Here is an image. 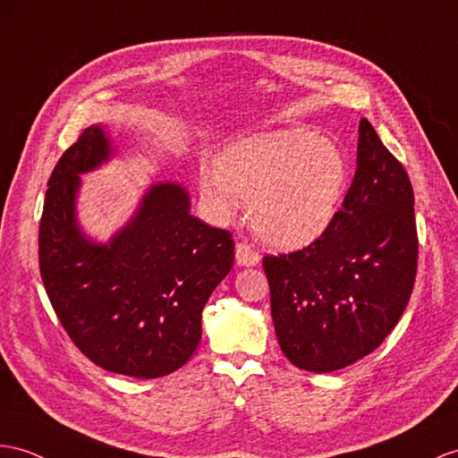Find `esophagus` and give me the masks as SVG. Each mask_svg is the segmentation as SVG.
Masks as SVG:
<instances>
[{
  "label": "esophagus",
  "instance_id": "obj_1",
  "mask_svg": "<svg viewBox=\"0 0 458 458\" xmlns=\"http://www.w3.org/2000/svg\"><path fill=\"white\" fill-rule=\"evenodd\" d=\"M235 260L239 266H256L260 262V254L256 252L250 244L247 242H239L237 249H235Z\"/></svg>",
  "mask_w": 458,
  "mask_h": 458
}]
</instances>
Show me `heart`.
<instances>
[{"label": "heart", "mask_w": 458, "mask_h": 458, "mask_svg": "<svg viewBox=\"0 0 458 458\" xmlns=\"http://www.w3.org/2000/svg\"><path fill=\"white\" fill-rule=\"evenodd\" d=\"M348 161L328 138L280 130L231 145L199 173V192L219 217H233L249 199L256 235L272 247L295 249L325 233L340 208Z\"/></svg>", "instance_id": "1"}]
</instances>
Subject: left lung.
<instances>
[{
    "instance_id": "left-lung-1",
    "label": "left lung",
    "mask_w": 458,
    "mask_h": 458,
    "mask_svg": "<svg viewBox=\"0 0 458 458\" xmlns=\"http://www.w3.org/2000/svg\"><path fill=\"white\" fill-rule=\"evenodd\" d=\"M262 264L277 342L299 369H344L396 327L416 282L414 191L365 118L358 169L330 227L309 247Z\"/></svg>"
}]
</instances>
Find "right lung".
Instances as JSON below:
<instances>
[{
  "instance_id": "right-lung-1",
  "label": "right lung",
  "mask_w": 458,
  "mask_h": 458,
  "mask_svg": "<svg viewBox=\"0 0 458 458\" xmlns=\"http://www.w3.org/2000/svg\"><path fill=\"white\" fill-rule=\"evenodd\" d=\"M103 124L89 126L54 166L38 231L40 276L62 327L89 360L136 378L191 360L202 310L233 267L235 241L191 214L181 182H155L106 242L77 219L81 174L113 159Z\"/></svg>"
}]
</instances>
